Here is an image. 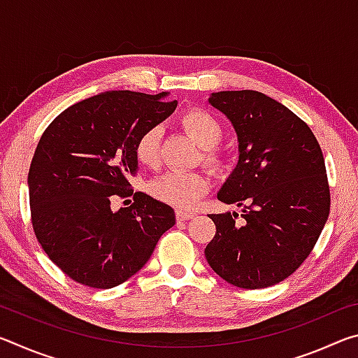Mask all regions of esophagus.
I'll list each match as a JSON object with an SVG mask.
<instances>
[{"label":"esophagus","instance_id":"34e87169","mask_svg":"<svg viewBox=\"0 0 358 358\" xmlns=\"http://www.w3.org/2000/svg\"><path fill=\"white\" fill-rule=\"evenodd\" d=\"M194 216H196V213H192V211H185V210H178V211H177V220H178V221L192 220Z\"/></svg>","mask_w":358,"mask_h":358}]
</instances>
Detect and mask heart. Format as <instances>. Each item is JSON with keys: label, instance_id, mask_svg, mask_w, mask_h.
<instances>
[{"label": "heart", "instance_id": "obj_1", "mask_svg": "<svg viewBox=\"0 0 358 358\" xmlns=\"http://www.w3.org/2000/svg\"><path fill=\"white\" fill-rule=\"evenodd\" d=\"M181 121L186 129L205 148V161L211 167L221 166V155L215 147L222 138V126L215 115L202 108H191L183 113ZM161 126H151L138 136L136 142V157L142 166L157 167L161 161ZM153 194L177 208H192L208 189V180L202 173L171 171L153 181Z\"/></svg>", "mask_w": 358, "mask_h": 358}]
</instances>
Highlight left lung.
Instances as JSON below:
<instances>
[{
  "label": "left lung",
  "instance_id": "obj_1",
  "mask_svg": "<svg viewBox=\"0 0 358 358\" xmlns=\"http://www.w3.org/2000/svg\"><path fill=\"white\" fill-rule=\"evenodd\" d=\"M232 123L238 164L217 192L237 213L210 215L216 226L205 257L215 273L241 289L281 282L303 264L330 213L322 150L305 121L252 90L211 93Z\"/></svg>",
  "mask_w": 358,
  "mask_h": 358
}]
</instances>
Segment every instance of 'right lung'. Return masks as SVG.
Masks as SVG:
<instances>
[{
	"mask_svg": "<svg viewBox=\"0 0 358 358\" xmlns=\"http://www.w3.org/2000/svg\"><path fill=\"white\" fill-rule=\"evenodd\" d=\"M167 93L106 92L83 99L48 124L28 173L36 238L72 280L110 289L148 262L175 211L145 192L112 210L115 196H132L136 142L177 108Z\"/></svg>",
	"mask_w": 358,
	"mask_h": 358,
	"instance_id": "obj_1",
	"label": "right lung"
}]
</instances>
